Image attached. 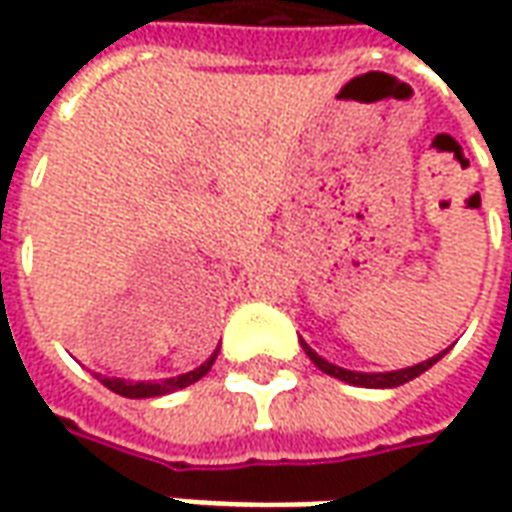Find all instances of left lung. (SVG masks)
Listing matches in <instances>:
<instances>
[{
  "mask_svg": "<svg viewBox=\"0 0 512 512\" xmlns=\"http://www.w3.org/2000/svg\"><path fill=\"white\" fill-rule=\"evenodd\" d=\"M300 344H303V350H306L308 358L314 361V366H320L325 375L344 380V383H353V386H361V389H394V386H402V383H408V380L419 378L422 372H427L430 366L436 364V361H441L444 353H447V350H444V353L433 355V358H427L422 364L408 366V369H397V372H353V369H342V366L325 361V358L314 353L306 342Z\"/></svg>",
  "mask_w": 512,
  "mask_h": 512,
  "instance_id": "obj_1",
  "label": "left lung"
}]
</instances>
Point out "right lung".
Wrapping results in <instances>:
<instances>
[{
  "label": "right lung",
  "instance_id": "1",
  "mask_svg": "<svg viewBox=\"0 0 512 512\" xmlns=\"http://www.w3.org/2000/svg\"><path fill=\"white\" fill-rule=\"evenodd\" d=\"M220 350V347H217ZM217 350L209 358H206L204 364L195 366L192 372H184L179 378H168V380H154V383H146V380H140V383H132V380H121V378H101V383L107 386L115 394H121V397H129V400H148V397H162V394H170V391H179L192 386L195 380H201L212 369L217 358Z\"/></svg>",
  "mask_w": 512,
  "mask_h": 512
}]
</instances>
